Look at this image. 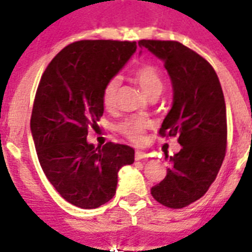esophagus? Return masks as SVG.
Here are the masks:
<instances>
[{
	"mask_svg": "<svg viewBox=\"0 0 252 252\" xmlns=\"http://www.w3.org/2000/svg\"><path fill=\"white\" fill-rule=\"evenodd\" d=\"M134 157H136V160H141V159L147 158V157H149V155H147L146 153H144V151L137 150V151H136V154H134Z\"/></svg>",
	"mask_w": 252,
	"mask_h": 252,
	"instance_id": "obj_1",
	"label": "esophagus"
}]
</instances>
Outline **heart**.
Instances as JSON below:
<instances>
[{
    "label": "heart",
    "instance_id": "1",
    "mask_svg": "<svg viewBox=\"0 0 252 252\" xmlns=\"http://www.w3.org/2000/svg\"><path fill=\"white\" fill-rule=\"evenodd\" d=\"M133 77L140 84L145 93L150 98L158 97L164 87V79L161 76L160 69L154 64L144 63L133 68ZM116 92H118V80L111 79L106 83L102 92V102L105 107L110 108L115 105ZM146 129V122L141 118H129L118 124L116 130L132 141L133 144H140L142 141V134Z\"/></svg>",
    "mask_w": 252,
    "mask_h": 252
}]
</instances>
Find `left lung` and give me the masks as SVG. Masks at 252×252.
<instances>
[{"mask_svg": "<svg viewBox=\"0 0 252 252\" xmlns=\"http://www.w3.org/2000/svg\"><path fill=\"white\" fill-rule=\"evenodd\" d=\"M164 62L172 81V107L159 134L175 137L181 150L168 155L169 168L151 195L169 208H183L202 198L214 183L226 153V107L221 85L210 63L177 41L140 40Z\"/></svg>", "mask_w": 252, "mask_h": 252, "instance_id": "1", "label": "left lung"}]
</instances>
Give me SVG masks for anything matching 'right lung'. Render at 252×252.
I'll return each mask as SVG.
<instances>
[{
	"label": "right lung",
	"instance_id": "obj_1",
	"mask_svg": "<svg viewBox=\"0 0 252 252\" xmlns=\"http://www.w3.org/2000/svg\"><path fill=\"white\" fill-rule=\"evenodd\" d=\"M133 41L83 40L52 59L34 95L31 132L45 176L73 206L97 208L116 193L118 172L134 161L128 145L88 144L103 115L102 92L136 52Z\"/></svg>",
	"mask_w": 252,
	"mask_h": 252
}]
</instances>
